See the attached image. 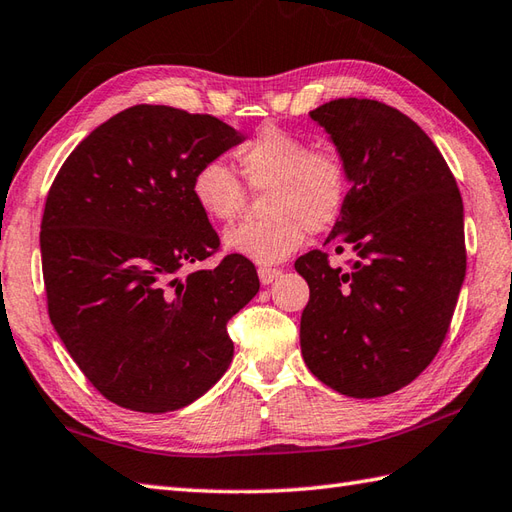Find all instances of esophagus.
Listing matches in <instances>:
<instances>
[{
  "mask_svg": "<svg viewBox=\"0 0 512 512\" xmlns=\"http://www.w3.org/2000/svg\"><path fill=\"white\" fill-rule=\"evenodd\" d=\"M257 272H259V281L264 283V285H270L272 281L279 279V275H281V270H277V268H259Z\"/></svg>",
  "mask_w": 512,
  "mask_h": 512,
  "instance_id": "1",
  "label": "esophagus"
}]
</instances>
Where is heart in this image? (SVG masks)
<instances>
[{"mask_svg": "<svg viewBox=\"0 0 512 512\" xmlns=\"http://www.w3.org/2000/svg\"><path fill=\"white\" fill-rule=\"evenodd\" d=\"M242 172L255 192L270 189L261 222L229 229L222 244L229 253L272 266L294 255L307 229L323 231L340 216L347 200V168L329 148L312 150L305 139L268 128L240 152ZM200 211L216 222H231L244 207V185L229 163L211 159L192 178Z\"/></svg>", "mask_w": 512, "mask_h": 512, "instance_id": "obj_1", "label": "heart"}]
</instances>
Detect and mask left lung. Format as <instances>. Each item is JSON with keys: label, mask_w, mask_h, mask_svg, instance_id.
I'll return each mask as SVG.
<instances>
[{"label": "left lung", "mask_w": 512, "mask_h": 512, "mask_svg": "<svg viewBox=\"0 0 512 512\" xmlns=\"http://www.w3.org/2000/svg\"><path fill=\"white\" fill-rule=\"evenodd\" d=\"M351 189L325 244L355 255L296 259L310 285L301 316L307 368L340 395L373 399L417 379L441 349L465 281V211L443 154L408 115L340 98L310 111Z\"/></svg>", "instance_id": "8db88e82"}]
</instances>
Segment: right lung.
Wrapping results in <instances>:
<instances>
[{
    "label": "right lung",
    "instance_id": "right-lung-1",
    "mask_svg": "<svg viewBox=\"0 0 512 512\" xmlns=\"http://www.w3.org/2000/svg\"><path fill=\"white\" fill-rule=\"evenodd\" d=\"M246 137L211 115L137 104L82 139L56 174L41 222L47 312L78 368L135 412H172L233 360L227 323L259 290L192 196L202 163Z\"/></svg>",
    "mask_w": 512,
    "mask_h": 512
}]
</instances>
